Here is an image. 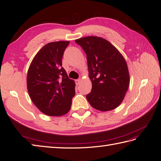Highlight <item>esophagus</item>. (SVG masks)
I'll list each match as a JSON object with an SVG mask.
<instances>
[{"instance_id": "esophagus-1", "label": "esophagus", "mask_w": 161, "mask_h": 161, "mask_svg": "<svg viewBox=\"0 0 161 161\" xmlns=\"http://www.w3.org/2000/svg\"><path fill=\"white\" fill-rule=\"evenodd\" d=\"M80 82H81V79H77V80H75V82H76V85H79V84L80 83Z\"/></svg>"}]
</instances>
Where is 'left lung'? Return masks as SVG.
Here are the masks:
<instances>
[{
    "label": "left lung",
    "instance_id": "1",
    "mask_svg": "<svg viewBox=\"0 0 161 161\" xmlns=\"http://www.w3.org/2000/svg\"><path fill=\"white\" fill-rule=\"evenodd\" d=\"M86 54L92 89L86 97L92 108L108 111L121 104L130 84L128 68L124 56L105 39L89 36L77 39Z\"/></svg>",
    "mask_w": 161,
    "mask_h": 161
}]
</instances>
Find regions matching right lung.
Returning <instances> with one entry per match:
<instances>
[{
  "instance_id": "obj_1",
  "label": "right lung",
  "mask_w": 161,
  "mask_h": 161,
  "mask_svg": "<svg viewBox=\"0 0 161 161\" xmlns=\"http://www.w3.org/2000/svg\"><path fill=\"white\" fill-rule=\"evenodd\" d=\"M69 42L48 43L37 52L28 69L27 91L43 114L61 116L70 109L75 95V81L62 67V58Z\"/></svg>"
}]
</instances>
